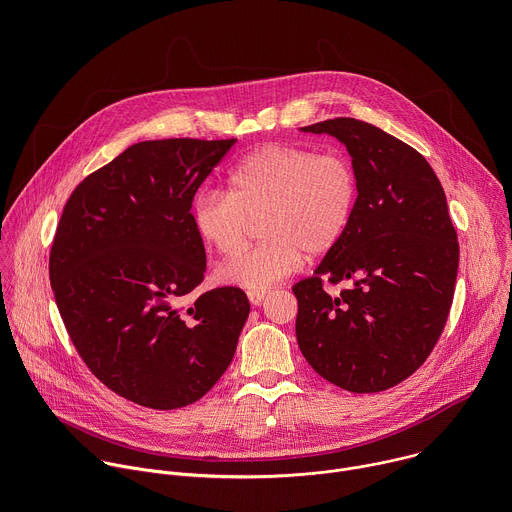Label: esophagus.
Returning <instances> with one entry per match:
<instances>
[{
    "label": "esophagus",
    "instance_id": "1",
    "mask_svg": "<svg viewBox=\"0 0 512 512\" xmlns=\"http://www.w3.org/2000/svg\"><path fill=\"white\" fill-rule=\"evenodd\" d=\"M247 296H249V302H251L253 306H259V304L269 296V291H267V289H261V291H247Z\"/></svg>",
    "mask_w": 512,
    "mask_h": 512
}]
</instances>
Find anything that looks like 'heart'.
I'll return each instance as SVG.
<instances>
[{"label": "heart", "instance_id": "1", "mask_svg": "<svg viewBox=\"0 0 512 512\" xmlns=\"http://www.w3.org/2000/svg\"><path fill=\"white\" fill-rule=\"evenodd\" d=\"M229 192L202 190L192 200L196 235L218 255L239 253L251 218L261 216L255 249L216 269V279L261 291L296 273L306 251L318 255L344 237L356 204V174L338 154H316L289 143H269L229 172Z\"/></svg>", "mask_w": 512, "mask_h": 512}]
</instances>
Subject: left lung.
<instances>
[{
  "instance_id": "left-lung-1",
  "label": "left lung",
  "mask_w": 512,
  "mask_h": 512,
  "mask_svg": "<svg viewBox=\"0 0 512 512\" xmlns=\"http://www.w3.org/2000/svg\"><path fill=\"white\" fill-rule=\"evenodd\" d=\"M302 131L346 145L358 196L344 237L294 285L298 344L336 387L387 391L425 362L452 308L460 245L446 192L417 150L371 123L336 117ZM324 280L353 285L330 297Z\"/></svg>"
}]
</instances>
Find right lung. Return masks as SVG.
Here are the masks:
<instances>
[{
    "mask_svg": "<svg viewBox=\"0 0 512 512\" xmlns=\"http://www.w3.org/2000/svg\"><path fill=\"white\" fill-rule=\"evenodd\" d=\"M235 141L133 143L64 204L48 265L60 318L91 373L137 405L198 401L235 356L245 291L216 287L186 304L206 271L192 200Z\"/></svg>",
    "mask_w": 512,
    "mask_h": 512,
    "instance_id": "add662e5",
    "label": "right lung"
}]
</instances>
